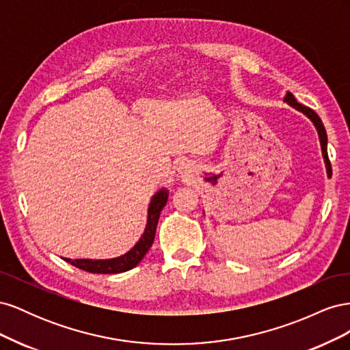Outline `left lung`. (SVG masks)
Instances as JSON below:
<instances>
[{
	"instance_id": "1",
	"label": "left lung",
	"mask_w": 350,
	"mask_h": 350,
	"mask_svg": "<svg viewBox=\"0 0 350 350\" xmlns=\"http://www.w3.org/2000/svg\"><path fill=\"white\" fill-rule=\"evenodd\" d=\"M283 102L288 103L289 107H292L293 109H296V111H299L301 113H304V115L306 116V118H308V120L314 124L317 133H319V139H320V144H321V152H323L324 163H325V169H327V176L330 178V176H332V165H330V161H328V154H327V133H325L324 125H323V122H321V120H320V116L317 115L312 109L306 108V107H304V105L298 103V100L295 99V96H293V94H292L291 92H286L284 98H283Z\"/></svg>"
}]
</instances>
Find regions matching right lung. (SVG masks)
I'll list each match as a JSON object with an SVG mask.
<instances>
[{"label":"right lung","mask_w":350,"mask_h":350,"mask_svg":"<svg viewBox=\"0 0 350 350\" xmlns=\"http://www.w3.org/2000/svg\"><path fill=\"white\" fill-rule=\"evenodd\" d=\"M167 196H169L167 189L162 188V189H159V191L152 197L149 208H147V224H146L143 235L129 252H125V254H122V256L116 257V258H108V260L66 258V261L72 264L74 267H79L80 270L89 271V273L113 274V273H124V271L131 270L143 260L146 252L149 251L152 247V243L154 241L157 221H159V217H161L162 208L166 206Z\"/></svg>","instance_id":"right-lung-1"}]
</instances>
